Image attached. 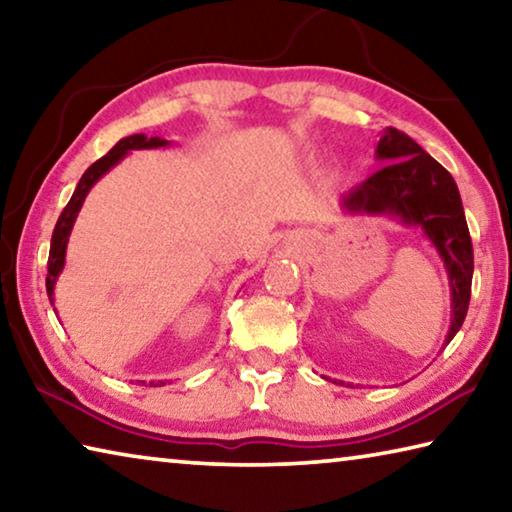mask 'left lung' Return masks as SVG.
<instances>
[{
	"mask_svg": "<svg viewBox=\"0 0 512 512\" xmlns=\"http://www.w3.org/2000/svg\"><path fill=\"white\" fill-rule=\"evenodd\" d=\"M375 158L384 167L341 196V214L386 216L404 228H418L427 237L443 259L452 296V320L443 343L447 348L470 307L474 273L472 239L461 194L452 173L397 128L381 131ZM334 384L345 386V381L334 379ZM348 386L354 388L350 381Z\"/></svg>",
	"mask_w": 512,
	"mask_h": 512,
	"instance_id": "1",
	"label": "left lung"
}]
</instances>
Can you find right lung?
<instances>
[{"label":"right lung","instance_id":"add662e5","mask_svg":"<svg viewBox=\"0 0 512 512\" xmlns=\"http://www.w3.org/2000/svg\"><path fill=\"white\" fill-rule=\"evenodd\" d=\"M171 146V140H164V137L158 135H144V133H135V135H128V137H121V140L112 146V149L103 155L101 160H97L94 164H90L88 171L83 173L79 185H76L72 198H69V203L65 205L63 214L58 216V223L54 228V235H51V248H49V262H47V296L49 302L54 305V289H56V282H58V275L63 273L65 268V255H67V241L69 235H72V228L76 223V216H79L81 207L85 203V196L90 194V189L99 183V180L106 176V173L117 167V164L126 158L131 151H142V149H167ZM56 311V307H54ZM155 381H151V386ZM164 381H158V386H162Z\"/></svg>","mask_w":512,"mask_h":512}]
</instances>
